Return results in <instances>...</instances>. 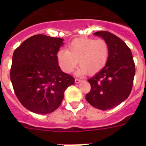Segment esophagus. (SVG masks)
Wrapping results in <instances>:
<instances>
[{
  "label": "esophagus",
  "mask_w": 146,
  "mask_h": 146,
  "mask_svg": "<svg viewBox=\"0 0 146 146\" xmlns=\"http://www.w3.org/2000/svg\"><path fill=\"white\" fill-rule=\"evenodd\" d=\"M82 80H80V79H79V78H76L75 79V82L76 83H80V82H81Z\"/></svg>",
  "instance_id": "obj_1"
}]
</instances>
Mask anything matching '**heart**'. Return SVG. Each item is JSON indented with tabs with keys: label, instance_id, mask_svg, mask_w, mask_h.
<instances>
[{
	"label": "heart",
	"instance_id": "obj_1",
	"mask_svg": "<svg viewBox=\"0 0 146 146\" xmlns=\"http://www.w3.org/2000/svg\"><path fill=\"white\" fill-rule=\"evenodd\" d=\"M109 56L108 44L104 39L80 38L73 39L68 44L67 50H59L57 53V62L64 72L71 73L80 66L78 74L87 73L92 76L105 66Z\"/></svg>",
	"mask_w": 146,
	"mask_h": 146
}]
</instances>
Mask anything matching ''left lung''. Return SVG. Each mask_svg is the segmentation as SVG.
Listing matches in <instances>:
<instances>
[{
    "instance_id": "left-lung-1",
    "label": "left lung",
    "mask_w": 146,
    "mask_h": 146,
    "mask_svg": "<svg viewBox=\"0 0 146 146\" xmlns=\"http://www.w3.org/2000/svg\"><path fill=\"white\" fill-rule=\"evenodd\" d=\"M108 44L109 56L105 66L88 82L91 90L86 99L102 111L113 108L129 97L136 69L133 54L123 40L107 31L94 33Z\"/></svg>"
}]
</instances>
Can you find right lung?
<instances>
[{
  "instance_id": "add662e5",
  "label": "right lung",
  "mask_w": 146,
  "mask_h": 146,
  "mask_svg": "<svg viewBox=\"0 0 146 146\" xmlns=\"http://www.w3.org/2000/svg\"><path fill=\"white\" fill-rule=\"evenodd\" d=\"M60 38L38 34L24 41L13 52L10 80L15 95L29 111L40 114L54 111L60 105L72 76L62 72L57 53Z\"/></svg>"
}]
</instances>
